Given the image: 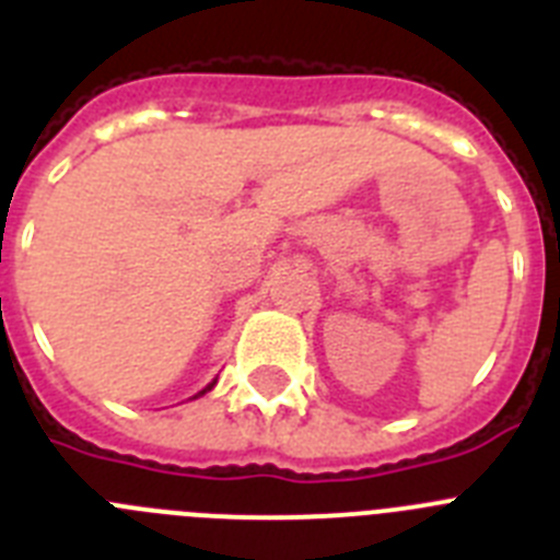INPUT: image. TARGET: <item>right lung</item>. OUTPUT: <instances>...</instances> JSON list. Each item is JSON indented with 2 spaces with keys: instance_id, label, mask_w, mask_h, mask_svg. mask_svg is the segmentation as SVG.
Returning a JSON list of instances; mask_svg holds the SVG:
<instances>
[{
  "instance_id": "add662e5",
  "label": "right lung",
  "mask_w": 560,
  "mask_h": 560,
  "mask_svg": "<svg viewBox=\"0 0 560 560\" xmlns=\"http://www.w3.org/2000/svg\"><path fill=\"white\" fill-rule=\"evenodd\" d=\"M212 387H215V381H212V384H207V387H205V389H201V393H199V395L210 393V389H212ZM199 395H192V398H199Z\"/></svg>"
}]
</instances>
